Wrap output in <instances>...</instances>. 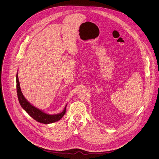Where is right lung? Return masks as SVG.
Segmentation results:
<instances>
[{"mask_svg": "<svg viewBox=\"0 0 159 159\" xmlns=\"http://www.w3.org/2000/svg\"><path fill=\"white\" fill-rule=\"evenodd\" d=\"M16 91L18 100L21 107L27 113V114H29L33 119H34L37 122L45 124H51L60 120L66 114L67 105H66L64 110L61 113L49 114L46 113L43 111L39 110V108L34 107L32 104H30L24 97L21 92L18 80V73L16 74Z\"/></svg>", "mask_w": 159, "mask_h": 159, "instance_id": "add662e5", "label": "right lung"}]
</instances>
